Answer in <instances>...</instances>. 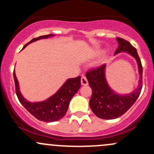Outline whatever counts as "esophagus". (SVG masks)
<instances>
[{"instance_id": "1", "label": "esophagus", "mask_w": 154, "mask_h": 154, "mask_svg": "<svg viewBox=\"0 0 154 154\" xmlns=\"http://www.w3.org/2000/svg\"><path fill=\"white\" fill-rule=\"evenodd\" d=\"M81 84L83 85V86H87V85L88 84V80H87L86 77H81Z\"/></svg>"}]
</instances>
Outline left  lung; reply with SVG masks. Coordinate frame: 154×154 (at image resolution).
<instances>
[{
    "instance_id": "8db88e82",
    "label": "left lung",
    "mask_w": 154,
    "mask_h": 154,
    "mask_svg": "<svg viewBox=\"0 0 154 154\" xmlns=\"http://www.w3.org/2000/svg\"><path fill=\"white\" fill-rule=\"evenodd\" d=\"M119 47L115 55L127 53L137 63L139 74L137 88L128 94H119L110 87L106 77V64L86 73V77L92 90L89 106L96 116L110 120L120 117L130 108L139 97L142 88V66L137 51L129 42L122 38H116Z\"/></svg>"
}]
</instances>
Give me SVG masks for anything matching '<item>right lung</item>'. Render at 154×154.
Segmentation results:
<instances>
[{
    "label": "right lung",
    "instance_id": "obj_1",
    "mask_svg": "<svg viewBox=\"0 0 154 154\" xmlns=\"http://www.w3.org/2000/svg\"><path fill=\"white\" fill-rule=\"evenodd\" d=\"M54 35V34H49L32 38L29 42L24 46L23 49L30 43L40 39L51 38ZM13 77L16 94L20 103L35 119L45 122H54L63 119L67 112L71 98L80 88V76L75 78H69L57 90L55 94L51 95L46 100L42 101L31 102L27 100L21 94L20 91L19 83L15 75V71L13 72Z\"/></svg>",
    "mask_w": 154,
    "mask_h": 154
}]
</instances>
